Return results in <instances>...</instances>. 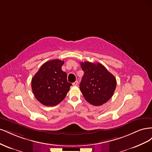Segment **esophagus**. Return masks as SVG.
<instances>
[{
	"label": "esophagus",
	"instance_id": "obj_1",
	"mask_svg": "<svg viewBox=\"0 0 152 152\" xmlns=\"http://www.w3.org/2000/svg\"><path fill=\"white\" fill-rule=\"evenodd\" d=\"M78 84H79V82H78V81L77 80V81H75V82H73V86H76L78 85Z\"/></svg>",
	"mask_w": 152,
	"mask_h": 152
}]
</instances>
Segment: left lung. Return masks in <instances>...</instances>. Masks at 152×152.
Instances as JSON below:
<instances>
[{"instance_id":"8db88e82","label":"left lung","mask_w":152,"mask_h":152,"mask_svg":"<svg viewBox=\"0 0 152 152\" xmlns=\"http://www.w3.org/2000/svg\"><path fill=\"white\" fill-rule=\"evenodd\" d=\"M80 65L84 74L79 86L85 99L95 106L107 103L115 90V77L99 63L85 61Z\"/></svg>"}]
</instances>
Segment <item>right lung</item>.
Here are the masks:
<instances>
[{
	"label": "right lung",
	"mask_w": 152,
	"mask_h": 152,
	"mask_svg": "<svg viewBox=\"0 0 152 152\" xmlns=\"http://www.w3.org/2000/svg\"><path fill=\"white\" fill-rule=\"evenodd\" d=\"M64 61L53 59L41 66L31 79L35 97L45 106L53 107L63 101L72 85L67 81L66 72L61 70Z\"/></svg>",
	"instance_id": "obj_1"
}]
</instances>
